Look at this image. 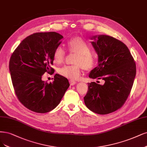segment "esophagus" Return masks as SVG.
I'll return each mask as SVG.
<instances>
[{
  "label": "esophagus",
  "mask_w": 147,
  "mask_h": 147,
  "mask_svg": "<svg viewBox=\"0 0 147 147\" xmlns=\"http://www.w3.org/2000/svg\"><path fill=\"white\" fill-rule=\"evenodd\" d=\"M69 83L70 85H74L76 84V82L74 80H69Z\"/></svg>",
  "instance_id": "obj_1"
}]
</instances>
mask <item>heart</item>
Wrapping results in <instances>:
<instances>
[{"mask_svg": "<svg viewBox=\"0 0 147 147\" xmlns=\"http://www.w3.org/2000/svg\"><path fill=\"white\" fill-rule=\"evenodd\" d=\"M67 47L70 52L76 53L75 65H64L60 67L58 72L63 77L70 80L79 78L82 72V69L92 68L95 64V54L91 51L92 45L84 39L80 37H75L67 42ZM65 49L61 46H58L55 49L53 58L55 63L57 64H61L65 58Z\"/></svg>", "mask_w": 147, "mask_h": 147, "instance_id": "1", "label": "heart"}]
</instances>
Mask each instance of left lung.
<instances>
[{
  "label": "left lung",
  "instance_id": "obj_1",
  "mask_svg": "<svg viewBox=\"0 0 147 147\" xmlns=\"http://www.w3.org/2000/svg\"><path fill=\"white\" fill-rule=\"evenodd\" d=\"M91 39L98 54V65L89 77L102 79L105 83H88L84 103L95 113L108 114L122 108L127 100L136 77V63L127 46L120 40L106 35Z\"/></svg>",
  "mask_w": 147,
  "mask_h": 147
}]
</instances>
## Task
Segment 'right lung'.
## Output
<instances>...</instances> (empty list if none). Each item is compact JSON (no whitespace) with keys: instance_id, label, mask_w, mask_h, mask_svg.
Returning a JSON list of instances; mask_svg holds the SVG:
<instances>
[{"instance_id":"right-lung-1","label":"right lung","mask_w":147,"mask_h":147,"mask_svg":"<svg viewBox=\"0 0 147 147\" xmlns=\"http://www.w3.org/2000/svg\"><path fill=\"white\" fill-rule=\"evenodd\" d=\"M63 36L56 32L35 33L24 39L14 50L9 69L19 101L37 113L55 108L69 86L68 80L55 74L52 83L42 81L45 72L54 73L53 55Z\"/></svg>"}]
</instances>
